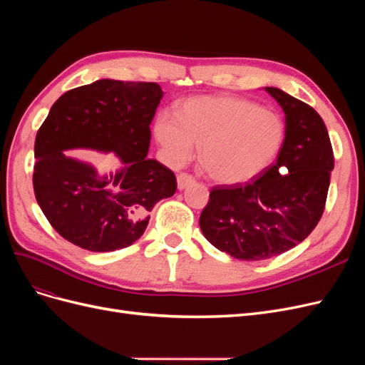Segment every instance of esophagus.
<instances>
[{
    "label": "esophagus",
    "mask_w": 365,
    "mask_h": 365,
    "mask_svg": "<svg viewBox=\"0 0 365 365\" xmlns=\"http://www.w3.org/2000/svg\"><path fill=\"white\" fill-rule=\"evenodd\" d=\"M195 182V178L190 175V173H185V172H181L178 175V189L182 190L185 189V187H189L190 184Z\"/></svg>",
    "instance_id": "obj_1"
}]
</instances>
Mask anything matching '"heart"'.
Returning a JSON list of instances; mask_svg holds the SVG:
<instances>
[{
    "instance_id": "obj_1",
    "label": "heart",
    "mask_w": 365,
    "mask_h": 365,
    "mask_svg": "<svg viewBox=\"0 0 365 365\" xmlns=\"http://www.w3.org/2000/svg\"><path fill=\"white\" fill-rule=\"evenodd\" d=\"M176 117L161 113L155 137L173 164L189 161L195 145L210 178L240 184L267 170L284 140L283 118L248 98L192 97L176 106Z\"/></svg>"
}]
</instances>
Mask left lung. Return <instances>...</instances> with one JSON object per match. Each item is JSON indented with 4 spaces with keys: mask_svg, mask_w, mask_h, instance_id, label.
<instances>
[{
    "mask_svg": "<svg viewBox=\"0 0 365 365\" xmlns=\"http://www.w3.org/2000/svg\"><path fill=\"white\" fill-rule=\"evenodd\" d=\"M286 114L277 163L247 184L215 185L200 225L217 250L240 260H264L303 242L323 216L334 149L312 106L264 88Z\"/></svg>",
    "mask_w": 365,
    "mask_h": 365,
    "instance_id": "1",
    "label": "left lung"
}]
</instances>
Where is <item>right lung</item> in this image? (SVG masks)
I'll list each match as a JSON object with an SVG mask.
<instances>
[{"label":"right lung","mask_w":365,"mask_h":365,"mask_svg":"<svg viewBox=\"0 0 365 365\" xmlns=\"http://www.w3.org/2000/svg\"><path fill=\"white\" fill-rule=\"evenodd\" d=\"M161 97L155 82L102 79L54 102L35 140L33 190L63 239L94 252L126 248L145 233L153 205L176 192L175 173L148 158ZM77 147L115 151L124 169L98 177L63 152Z\"/></svg>","instance_id":"1"}]
</instances>
